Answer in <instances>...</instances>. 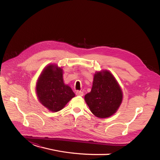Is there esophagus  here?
Wrapping results in <instances>:
<instances>
[{
    "mask_svg": "<svg viewBox=\"0 0 160 160\" xmlns=\"http://www.w3.org/2000/svg\"><path fill=\"white\" fill-rule=\"evenodd\" d=\"M76 95L77 96H83V92L81 91H76Z\"/></svg>",
    "mask_w": 160,
    "mask_h": 160,
    "instance_id": "obj_1",
    "label": "esophagus"
}]
</instances>
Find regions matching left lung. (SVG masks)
Listing matches in <instances>:
<instances>
[{
	"label": "left lung",
	"instance_id": "left-lung-1",
	"mask_svg": "<svg viewBox=\"0 0 160 160\" xmlns=\"http://www.w3.org/2000/svg\"><path fill=\"white\" fill-rule=\"evenodd\" d=\"M123 93L113 75L107 70L96 72L90 93L85 101L94 115L106 118L113 115L122 102Z\"/></svg>",
	"mask_w": 160,
	"mask_h": 160
}]
</instances>
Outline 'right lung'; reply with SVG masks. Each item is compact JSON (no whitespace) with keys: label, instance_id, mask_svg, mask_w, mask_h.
I'll return each instance as SVG.
<instances>
[{"label":"right lung","instance_id":"add662e5","mask_svg":"<svg viewBox=\"0 0 160 160\" xmlns=\"http://www.w3.org/2000/svg\"><path fill=\"white\" fill-rule=\"evenodd\" d=\"M36 92L41 104L52 112L61 110L75 95L64 83L62 69L55 65L43 69L37 82Z\"/></svg>","mask_w":160,"mask_h":160}]
</instances>
